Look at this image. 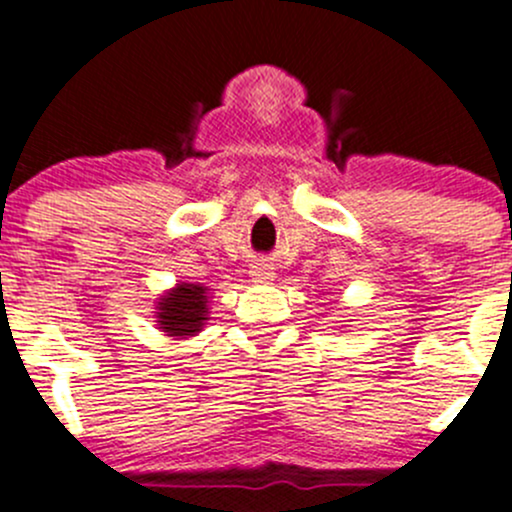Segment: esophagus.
Here are the masks:
<instances>
[{"mask_svg":"<svg viewBox=\"0 0 512 512\" xmlns=\"http://www.w3.org/2000/svg\"><path fill=\"white\" fill-rule=\"evenodd\" d=\"M251 276H254L256 281H266V278L273 276V268L268 266V263H254V266H251Z\"/></svg>","mask_w":512,"mask_h":512,"instance_id":"esophagus-1","label":"esophagus"}]
</instances>
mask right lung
I'll use <instances>...</instances> for the list:
<instances>
[{"label": "right lung", "mask_w": 512, "mask_h": 512, "mask_svg": "<svg viewBox=\"0 0 512 512\" xmlns=\"http://www.w3.org/2000/svg\"><path fill=\"white\" fill-rule=\"evenodd\" d=\"M206 288L194 283H181L174 293L159 301V326L166 336H194L206 321Z\"/></svg>", "instance_id": "obj_1"}]
</instances>
